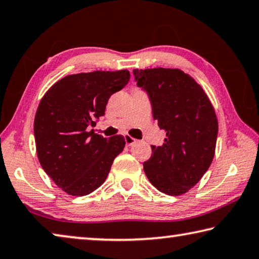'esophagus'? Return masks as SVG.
<instances>
[{
    "instance_id": "1",
    "label": "esophagus",
    "mask_w": 259,
    "mask_h": 259,
    "mask_svg": "<svg viewBox=\"0 0 259 259\" xmlns=\"http://www.w3.org/2000/svg\"><path fill=\"white\" fill-rule=\"evenodd\" d=\"M125 142H126V146H132V145H134L135 142H137V140L131 137V135L126 134L125 135Z\"/></svg>"
}]
</instances>
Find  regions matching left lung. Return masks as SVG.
<instances>
[{"label": "left lung", "mask_w": 259, "mask_h": 259, "mask_svg": "<svg viewBox=\"0 0 259 259\" xmlns=\"http://www.w3.org/2000/svg\"><path fill=\"white\" fill-rule=\"evenodd\" d=\"M133 73L149 95L154 119L166 133L162 146H151V157L143 163L146 176L164 194L187 193L212 163L218 135L212 104L200 84L179 69H135Z\"/></svg>", "instance_id": "8db88e82"}]
</instances>
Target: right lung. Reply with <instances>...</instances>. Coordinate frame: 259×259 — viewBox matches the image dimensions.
<instances>
[{
  "label": "right lung",
  "mask_w": 259,
  "mask_h": 259,
  "mask_svg": "<svg viewBox=\"0 0 259 259\" xmlns=\"http://www.w3.org/2000/svg\"><path fill=\"white\" fill-rule=\"evenodd\" d=\"M130 77L127 70L66 75L40 101L34 118L37 158L57 187L72 196L99 188L124 150L122 135L107 139L88 127L96 125L110 96L124 88Z\"/></svg>",
  "instance_id": "right-lung-1"
}]
</instances>
